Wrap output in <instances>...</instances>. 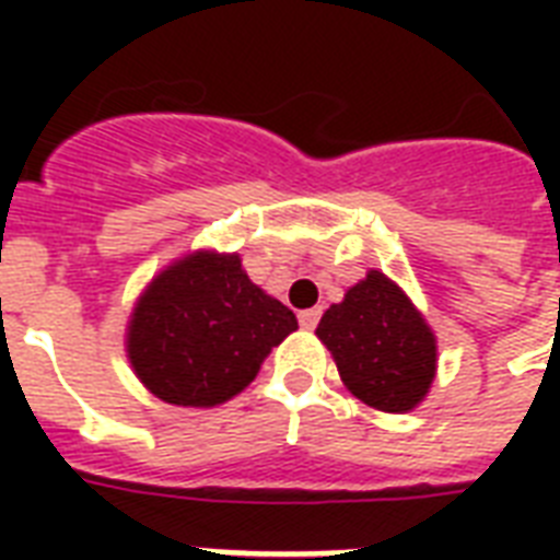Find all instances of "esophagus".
Segmentation results:
<instances>
[{"mask_svg": "<svg viewBox=\"0 0 560 560\" xmlns=\"http://www.w3.org/2000/svg\"><path fill=\"white\" fill-rule=\"evenodd\" d=\"M293 302L302 307V316H307V307H311V296H307V293H299V296H293Z\"/></svg>", "mask_w": 560, "mask_h": 560, "instance_id": "esophagus-1", "label": "esophagus"}]
</instances>
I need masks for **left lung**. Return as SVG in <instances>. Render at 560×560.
Segmentation results:
<instances>
[{
    "instance_id": "obj_1",
    "label": "left lung",
    "mask_w": 560,
    "mask_h": 560,
    "mask_svg": "<svg viewBox=\"0 0 560 560\" xmlns=\"http://www.w3.org/2000/svg\"><path fill=\"white\" fill-rule=\"evenodd\" d=\"M296 328V314L246 276L241 255L197 249L136 299L125 349L151 395L209 409L241 395Z\"/></svg>"
}]
</instances>
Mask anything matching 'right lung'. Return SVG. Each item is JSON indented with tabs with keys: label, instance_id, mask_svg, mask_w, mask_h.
I'll return each instance as SVG.
<instances>
[{
	"label": "right lung",
	"instance_id": "1",
	"mask_svg": "<svg viewBox=\"0 0 560 560\" xmlns=\"http://www.w3.org/2000/svg\"><path fill=\"white\" fill-rule=\"evenodd\" d=\"M346 389L381 412H409L427 398L439 366L433 328L381 270L349 288L316 325Z\"/></svg>",
	"mask_w": 560,
	"mask_h": 560
}]
</instances>
